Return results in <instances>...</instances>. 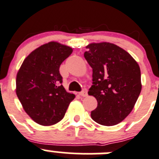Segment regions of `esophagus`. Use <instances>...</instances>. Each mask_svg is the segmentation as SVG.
Segmentation results:
<instances>
[{"label": "esophagus", "mask_w": 159, "mask_h": 159, "mask_svg": "<svg viewBox=\"0 0 159 159\" xmlns=\"http://www.w3.org/2000/svg\"><path fill=\"white\" fill-rule=\"evenodd\" d=\"M80 95L81 96V97H86L88 96V93H87V89H84L83 91H81V92L80 93Z\"/></svg>", "instance_id": "1"}]
</instances>
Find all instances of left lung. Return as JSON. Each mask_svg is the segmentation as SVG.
Wrapping results in <instances>:
<instances>
[{
	"mask_svg": "<svg viewBox=\"0 0 159 159\" xmlns=\"http://www.w3.org/2000/svg\"><path fill=\"white\" fill-rule=\"evenodd\" d=\"M84 57L93 69V84L88 94L97 100L91 117L104 126L125 120L141 90V70L132 56L110 42L90 43Z\"/></svg>",
	"mask_w": 159,
	"mask_h": 159,
	"instance_id": "left-lung-1",
	"label": "left lung"
}]
</instances>
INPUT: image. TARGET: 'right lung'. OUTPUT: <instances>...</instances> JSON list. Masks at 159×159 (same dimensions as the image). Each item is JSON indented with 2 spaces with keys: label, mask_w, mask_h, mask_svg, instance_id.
I'll list each match as a JSON object with an SVG mask.
<instances>
[{
  "label": "right lung",
  "mask_w": 159,
  "mask_h": 159,
  "mask_svg": "<svg viewBox=\"0 0 159 159\" xmlns=\"http://www.w3.org/2000/svg\"><path fill=\"white\" fill-rule=\"evenodd\" d=\"M73 48L49 42L31 52L17 73L16 94L26 114L39 125L51 126L63 118L75 98L62 83L59 67Z\"/></svg>",
  "instance_id": "add662e5"
}]
</instances>
